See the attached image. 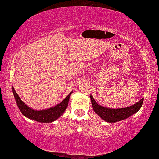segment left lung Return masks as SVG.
I'll return each instance as SVG.
<instances>
[{
	"label": "left lung",
	"instance_id": "obj_1",
	"mask_svg": "<svg viewBox=\"0 0 159 159\" xmlns=\"http://www.w3.org/2000/svg\"><path fill=\"white\" fill-rule=\"evenodd\" d=\"M90 99L94 111L102 120L107 123H116L120 121V120L126 119L128 117L131 116L132 115L136 114L140 109L144 101V98H142L132 106L125 107V108L111 109L109 107H104L99 105L95 102L92 95H90Z\"/></svg>",
	"mask_w": 159,
	"mask_h": 159
}]
</instances>
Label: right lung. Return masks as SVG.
<instances>
[{"label":"right lung","mask_w":159,"mask_h":159,"mask_svg":"<svg viewBox=\"0 0 159 159\" xmlns=\"http://www.w3.org/2000/svg\"><path fill=\"white\" fill-rule=\"evenodd\" d=\"M12 88L16 103H17L18 108L20 109L21 114L29 119L36 120V121L39 123H52L58 119L66 109L67 107H68L70 96L73 93V91H71L64 99V100L55 107H50V108L46 109L36 110L31 108V107L26 105L25 103H24V102L21 100L17 93L15 92L14 88L12 87Z\"/></svg>","instance_id":"add662e5"}]
</instances>
